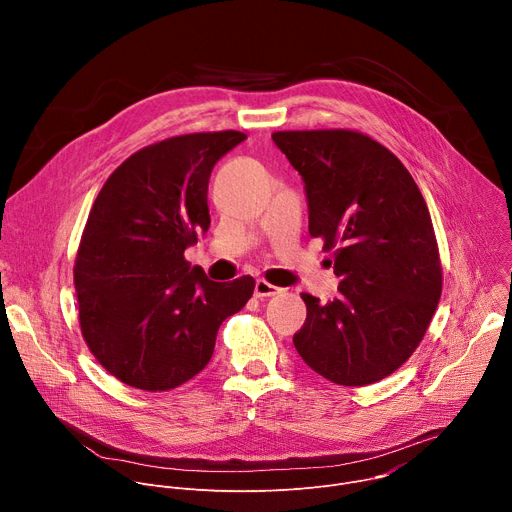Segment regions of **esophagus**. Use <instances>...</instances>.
<instances>
[{
	"label": "esophagus",
	"instance_id": "1",
	"mask_svg": "<svg viewBox=\"0 0 512 512\" xmlns=\"http://www.w3.org/2000/svg\"><path fill=\"white\" fill-rule=\"evenodd\" d=\"M281 287H277V285H271V283H267L265 279H257L255 281V298H271V296H277V294H281Z\"/></svg>",
	"mask_w": 512,
	"mask_h": 512
}]
</instances>
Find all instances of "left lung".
Listing matches in <instances>:
<instances>
[{
  "label": "left lung",
  "mask_w": 512,
  "mask_h": 512,
  "mask_svg": "<svg viewBox=\"0 0 512 512\" xmlns=\"http://www.w3.org/2000/svg\"><path fill=\"white\" fill-rule=\"evenodd\" d=\"M304 180L310 235L334 251L340 296L302 294L308 318L296 350L324 379L377 383L419 346L442 296V265L427 204L407 168L369 135L277 131Z\"/></svg>",
  "instance_id": "left-lung-1"
}]
</instances>
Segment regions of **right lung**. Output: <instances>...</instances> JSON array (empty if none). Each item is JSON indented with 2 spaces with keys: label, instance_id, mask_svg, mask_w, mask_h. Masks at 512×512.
<instances>
[{
  "label": "right lung",
  "instance_id": "right-lung-1",
  "mask_svg": "<svg viewBox=\"0 0 512 512\" xmlns=\"http://www.w3.org/2000/svg\"><path fill=\"white\" fill-rule=\"evenodd\" d=\"M245 139L216 131L148 145L109 176L91 208L75 265L81 330L129 387L170 391L196 377L218 328L253 296V277L212 281L184 259L210 227L214 164Z\"/></svg>",
  "mask_w": 512,
  "mask_h": 512
}]
</instances>
